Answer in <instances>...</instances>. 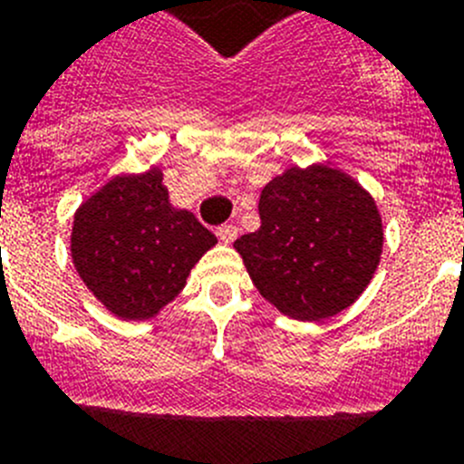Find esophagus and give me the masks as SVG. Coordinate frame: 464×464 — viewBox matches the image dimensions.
<instances>
[{
  "instance_id": "esophagus-1",
  "label": "esophagus",
  "mask_w": 464,
  "mask_h": 464,
  "mask_svg": "<svg viewBox=\"0 0 464 464\" xmlns=\"http://www.w3.org/2000/svg\"><path fill=\"white\" fill-rule=\"evenodd\" d=\"M217 237H219L224 245H231L237 237V227L236 224H221V227L217 228Z\"/></svg>"
}]
</instances>
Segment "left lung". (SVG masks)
<instances>
[{"mask_svg":"<svg viewBox=\"0 0 464 464\" xmlns=\"http://www.w3.org/2000/svg\"><path fill=\"white\" fill-rule=\"evenodd\" d=\"M259 217V231L240 236L233 247L280 313L327 320L369 287L382 255L381 212L343 170L294 165L261 188Z\"/></svg>","mask_w":464,"mask_h":464,"instance_id":"left-lung-1","label":"left lung"}]
</instances>
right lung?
<instances>
[{
    "mask_svg": "<svg viewBox=\"0 0 464 464\" xmlns=\"http://www.w3.org/2000/svg\"><path fill=\"white\" fill-rule=\"evenodd\" d=\"M217 237L170 205L163 172L119 175L74 212L72 261L92 296L123 320H151L187 285Z\"/></svg>",
    "mask_w": 464,
    "mask_h": 464,
    "instance_id": "obj_1",
    "label": "right lung"
}]
</instances>
